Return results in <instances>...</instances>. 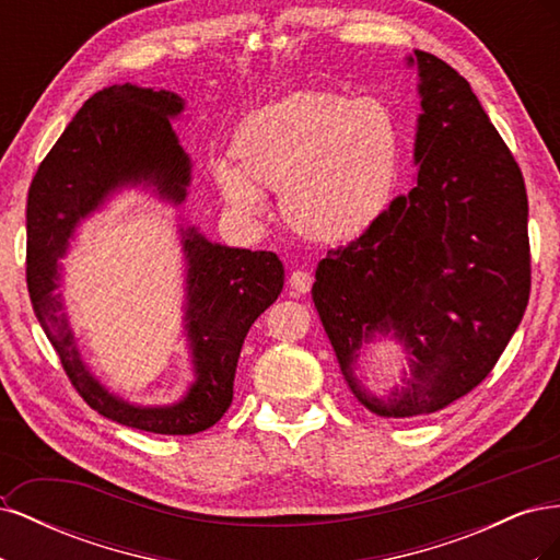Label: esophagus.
<instances>
[{"label":"esophagus","instance_id":"34e87169","mask_svg":"<svg viewBox=\"0 0 560 560\" xmlns=\"http://www.w3.org/2000/svg\"><path fill=\"white\" fill-rule=\"evenodd\" d=\"M311 284H313V278H311V273H306V270H294V273L290 276V287L294 294H308Z\"/></svg>","mask_w":560,"mask_h":560}]
</instances>
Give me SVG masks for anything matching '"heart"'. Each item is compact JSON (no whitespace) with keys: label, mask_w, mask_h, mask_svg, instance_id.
<instances>
[{"label":"heart","mask_w":560,"mask_h":560,"mask_svg":"<svg viewBox=\"0 0 560 560\" xmlns=\"http://www.w3.org/2000/svg\"><path fill=\"white\" fill-rule=\"evenodd\" d=\"M399 156L397 118L381 100L296 91L243 118L233 156L212 161V179L247 217L264 212V189H278L292 231L317 243H346L385 212Z\"/></svg>","instance_id":"b5f03b06"}]
</instances>
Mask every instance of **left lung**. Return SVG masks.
<instances>
[{"instance_id":"left-lung-1","label":"left lung","mask_w":560,"mask_h":560,"mask_svg":"<svg viewBox=\"0 0 560 560\" xmlns=\"http://www.w3.org/2000/svg\"><path fill=\"white\" fill-rule=\"evenodd\" d=\"M418 179L358 241L317 264L313 301L350 393L371 413H434L477 387L530 296L528 196L512 151L467 79L425 50ZM389 337L410 371L387 396L361 383V350Z\"/></svg>"}]
</instances>
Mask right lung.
Returning a JSON list of instances; mask_svg holds the SVG:
<instances>
[{
    "label": "right lung",
    "instance_id": "add662e5",
    "mask_svg": "<svg viewBox=\"0 0 560 560\" xmlns=\"http://www.w3.org/2000/svg\"><path fill=\"white\" fill-rule=\"evenodd\" d=\"M182 112L184 100L173 91L114 83L95 93L48 151L27 194V290L42 329L91 409L154 434H196L226 413L245 336L284 284L278 254L219 245L198 226L179 224L184 336L194 369L182 399L132 404L100 383L83 360L58 292L60 259L81 222L118 191L142 186L173 208L184 206L191 159L173 130Z\"/></svg>",
    "mask_w": 560,
    "mask_h": 560
}]
</instances>
